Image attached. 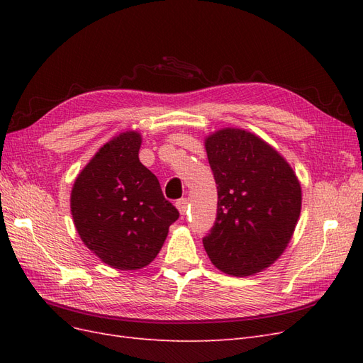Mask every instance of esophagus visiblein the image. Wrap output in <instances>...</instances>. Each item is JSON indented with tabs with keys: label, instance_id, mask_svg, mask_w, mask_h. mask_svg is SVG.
Masks as SVG:
<instances>
[{
	"label": "esophagus",
	"instance_id": "obj_1",
	"mask_svg": "<svg viewBox=\"0 0 363 363\" xmlns=\"http://www.w3.org/2000/svg\"><path fill=\"white\" fill-rule=\"evenodd\" d=\"M175 207L179 208V212H180L182 215H184L186 211H188V200H186V199L177 200V201H175Z\"/></svg>",
	"mask_w": 363,
	"mask_h": 363
}]
</instances>
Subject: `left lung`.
<instances>
[{
	"label": "left lung",
	"instance_id": "obj_1",
	"mask_svg": "<svg viewBox=\"0 0 363 363\" xmlns=\"http://www.w3.org/2000/svg\"><path fill=\"white\" fill-rule=\"evenodd\" d=\"M218 184L215 224L203 238L213 265L247 277L268 268L288 247L301 212V186L279 152L240 128L204 142Z\"/></svg>",
	"mask_w": 363,
	"mask_h": 363
}]
</instances>
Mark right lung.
<instances>
[{
    "label": "right lung",
    "instance_id": "right-lung-1",
    "mask_svg": "<svg viewBox=\"0 0 363 363\" xmlns=\"http://www.w3.org/2000/svg\"><path fill=\"white\" fill-rule=\"evenodd\" d=\"M142 138L124 131L86 164L71 192V213L84 245L108 267L140 269L155 260L180 213L157 177L139 162Z\"/></svg>",
    "mask_w": 363,
    "mask_h": 363
}]
</instances>
